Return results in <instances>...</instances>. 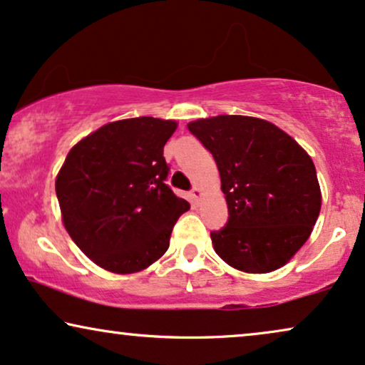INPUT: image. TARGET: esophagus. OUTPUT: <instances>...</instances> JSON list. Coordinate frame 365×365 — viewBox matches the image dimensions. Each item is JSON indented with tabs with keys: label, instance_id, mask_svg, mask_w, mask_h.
Wrapping results in <instances>:
<instances>
[{
	"label": "esophagus",
	"instance_id": "1",
	"mask_svg": "<svg viewBox=\"0 0 365 365\" xmlns=\"http://www.w3.org/2000/svg\"><path fill=\"white\" fill-rule=\"evenodd\" d=\"M202 195H204V190H202L200 187H193V190L190 192V197L193 202H198L202 198Z\"/></svg>",
	"mask_w": 365,
	"mask_h": 365
}]
</instances>
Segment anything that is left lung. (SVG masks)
<instances>
[{
  "label": "left lung",
  "instance_id": "8db88e82",
  "mask_svg": "<svg viewBox=\"0 0 365 365\" xmlns=\"http://www.w3.org/2000/svg\"><path fill=\"white\" fill-rule=\"evenodd\" d=\"M215 158L229 222L210 232L222 261L242 273L279 269L310 237L322 209L313 160L288 133L252 116L188 123Z\"/></svg>",
  "mask_w": 365,
  "mask_h": 365
}]
</instances>
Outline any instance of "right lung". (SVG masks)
Here are the masks:
<instances>
[{
    "mask_svg": "<svg viewBox=\"0 0 365 365\" xmlns=\"http://www.w3.org/2000/svg\"><path fill=\"white\" fill-rule=\"evenodd\" d=\"M173 119L104 124L68 151L55 178L63 227L84 255L116 274L140 273L167 252L190 204L175 195L163 146Z\"/></svg>",
    "mask_w": 365,
    "mask_h": 365,
    "instance_id": "obj_1",
    "label": "right lung"
}]
</instances>
